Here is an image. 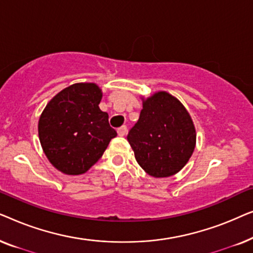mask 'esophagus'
I'll return each mask as SVG.
<instances>
[{"mask_svg": "<svg viewBox=\"0 0 253 253\" xmlns=\"http://www.w3.org/2000/svg\"><path fill=\"white\" fill-rule=\"evenodd\" d=\"M126 131H127L126 126H122L121 127H119V129H117V133H119V136L123 137V136H126Z\"/></svg>", "mask_w": 253, "mask_h": 253, "instance_id": "1", "label": "esophagus"}]
</instances>
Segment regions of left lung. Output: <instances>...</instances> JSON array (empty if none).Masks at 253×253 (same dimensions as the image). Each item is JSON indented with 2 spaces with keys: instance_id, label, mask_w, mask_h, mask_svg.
I'll list each match as a JSON object with an SVG mask.
<instances>
[{
  "instance_id": "obj_1",
  "label": "left lung",
  "mask_w": 253,
  "mask_h": 253,
  "mask_svg": "<svg viewBox=\"0 0 253 253\" xmlns=\"http://www.w3.org/2000/svg\"><path fill=\"white\" fill-rule=\"evenodd\" d=\"M127 141L141 168L153 177H169L186 165L196 146V129L185 107L161 91L143 100Z\"/></svg>"
}]
</instances>
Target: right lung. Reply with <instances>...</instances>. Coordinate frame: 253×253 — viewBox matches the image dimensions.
Listing matches in <instances>:
<instances>
[{
  "label": "right lung",
  "instance_id": "add662e5",
  "mask_svg": "<svg viewBox=\"0 0 253 253\" xmlns=\"http://www.w3.org/2000/svg\"><path fill=\"white\" fill-rule=\"evenodd\" d=\"M102 92L78 83L57 93L41 114L38 131L50 164L67 175L84 174L102 157L117 132L99 108Z\"/></svg>",
  "mask_w": 253,
  "mask_h": 253
}]
</instances>
